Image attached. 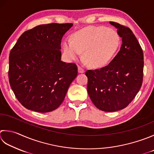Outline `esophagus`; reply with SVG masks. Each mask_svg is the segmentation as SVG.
I'll return each instance as SVG.
<instances>
[{"mask_svg": "<svg viewBox=\"0 0 154 154\" xmlns=\"http://www.w3.org/2000/svg\"><path fill=\"white\" fill-rule=\"evenodd\" d=\"M77 69H78V72H79V73H83L85 72V69H84L83 67H80V66H79Z\"/></svg>", "mask_w": 154, "mask_h": 154, "instance_id": "esophagus-1", "label": "esophagus"}]
</instances>
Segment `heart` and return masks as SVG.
<instances>
[{
  "label": "heart",
  "mask_w": 154,
  "mask_h": 154,
  "mask_svg": "<svg viewBox=\"0 0 154 154\" xmlns=\"http://www.w3.org/2000/svg\"><path fill=\"white\" fill-rule=\"evenodd\" d=\"M120 37L115 30L104 26H89L73 35V41L66 39L63 51L69 60L73 61L83 55L93 67H104L116 55Z\"/></svg>",
  "instance_id": "1"
}]
</instances>
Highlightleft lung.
<instances>
[{"label": "left lung", "instance_id": "left-lung-1", "mask_svg": "<svg viewBox=\"0 0 154 154\" xmlns=\"http://www.w3.org/2000/svg\"><path fill=\"white\" fill-rule=\"evenodd\" d=\"M109 23L122 38L120 50L109 65L87 71L85 75L93 103L101 111L113 112L125 108L139 92L143 81V53L130 29Z\"/></svg>", "mask_w": 154, "mask_h": 154}]
</instances>
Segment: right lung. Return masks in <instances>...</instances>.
I'll list each match as a JSON object with an SVG mask.
<instances>
[{"instance_id": "obj_1", "label": "right lung", "mask_w": 154, "mask_h": 154, "mask_svg": "<svg viewBox=\"0 0 154 154\" xmlns=\"http://www.w3.org/2000/svg\"><path fill=\"white\" fill-rule=\"evenodd\" d=\"M72 23L41 25L21 35L9 55L8 78L26 109L47 113L58 108L77 75L75 63L61 61V43Z\"/></svg>"}]
</instances>
